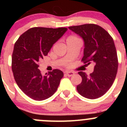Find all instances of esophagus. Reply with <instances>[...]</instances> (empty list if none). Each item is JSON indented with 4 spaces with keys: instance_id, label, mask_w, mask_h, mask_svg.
Here are the masks:
<instances>
[{
    "instance_id": "34e87169",
    "label": "esophagus",
    "mask_w": 127,
    "mask_h": 127,
    "mask_svg": "<svg viewBox=\"0 0 127 127\" xmlns=\"http://www.w3.org/2000/svg\"><path fill=\"white\" fill-rule=\"evenodd\" d=\"M74 74H75L74 72H72V71H66V72H65V74L68 77L72 76V75H74Z\"/></svg>"
}]
</instances>
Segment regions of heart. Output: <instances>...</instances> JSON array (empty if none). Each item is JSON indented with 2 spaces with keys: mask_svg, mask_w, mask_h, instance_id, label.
Instances as JSON below:
<instances>
[{
  "mask_svg": "<svg viewBox=\"0 0 127 127\" xmlns=\"http://www.w3.org/2000/svg\"><path fill=\"white\" fill-rule=\"evenodd\" d=\"M77 40H80L78 37H77L76 36H74V35H71V36H69L66 39L67 42H69V41H77Z\"/></svg>",
  "mask_w": 127,
  "mask_h": 127,
  "instance_id": "obj_1",
  "label": "heart"
}]
</instances>
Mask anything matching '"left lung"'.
I'll return each instance as SVG.
<instances>
[{
    "label": "left lung",
    "mask_w": 127,
    "mask_h": 127,
    "mask_svg": "<svg viewBox=\"0 0 127 127\" xmlns=\"http://www.w3.org/2000/svg\"><path fill=\"white\" fill-rule=\"evenodd\" d=\"M84 41V56L82 61L89 65L94 64V71L88 75L79 72L82 82L77 90L88 99H96L104 95L116 79L118 59L114 42L105 29L94 24L69 27Z\"/></svg>",
    "instance_id": "8db88e82"
}]
</instances>
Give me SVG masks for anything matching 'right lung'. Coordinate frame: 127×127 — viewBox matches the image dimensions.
<instances>
[{
    "mask_svg": "<svg viewBox=\"0 0 127 127\" xmlns=\"http://www.w3.org/2000/svg\"><path fill=\"white\" fill-rule=\"evenodd\" d=\"M67 30L35 27L26 31L15 42L11 60L14 78L24 93L34 100L47 99L57 90L63 72L54 69L42 75L38 62Z\"/></svg>",
    "mask_w": 127,
    "mask_h": 127,
    "instance_id": "right-lung-1",
    "label": "right lung"
}]
</instances>
